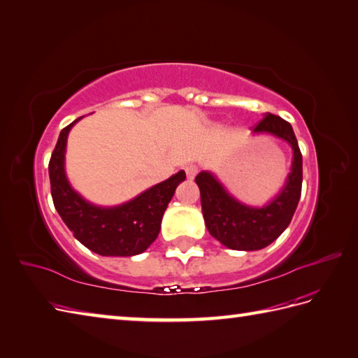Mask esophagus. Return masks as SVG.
Returning <instances> with one entry per match:
<instances>
[{"mask_svg":"<svg viewBox=\"0 0 358 358\" xmlns=\"http://www.w3.org/2000/svg\"><path fill=\"white\" fill-rule=\"evenodd\" d=\"M197 171H199V167L194 166V164H188V166L185 167V173H187L188 179H194V176L197 175Z\"/></svg>","mask_w":358,"mask_h":358,"instance_id":"obj_1","label":"esophagus"}]
</instances>
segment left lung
Segmentation results:
<instances>
[{
  "mask_svg": "<svg viewBox=\"0 0 358 358\" xmlns=\"http://www.w3.org/2000/svg\"><path fill=\"white\" fill-rule=\"evenodd\" d=\"M253 134H269L292 148V167L285 187L262 208L244 205L209 171H200L196 183L200 189L201 212L209 234L231 250L253 251L265 248L283 234L291 223L301 197L303 155L291 123L271 113L265 114Z\"/></svg>",
  "mask_w": 358,
  "mask_h": 358,
  "instance_id": "1",
  "label": "left lung"
}]
</instances>
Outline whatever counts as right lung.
<instances>
[{
    "instance_id": "right-lung-1",
    "label": "right lung",
    "mask_w": 358,
    "mask_h": 358,
    "mask_svg": "<svg viewBox=\"0 0 358 358\" xmlns=\"http://www.w3.org/2000/svg\"><path fill=\"white\" fill-rule=\"evenodd\" d=\"M80 119L62 129L50 159L48 170L54 206L73 236L94 253L101 256L140 255L158 238L164 212L179 183L185 180V171L180 170L123 205L96 206L71 187L64 171L67 135Z\"/></svg>"
}]
</instances>
